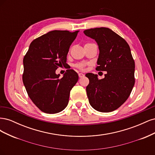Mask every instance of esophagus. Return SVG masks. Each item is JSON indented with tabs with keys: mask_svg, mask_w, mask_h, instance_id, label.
<instances>
[{
	"mask_svg": "<svg viewBox=\"0 0 155 155\" xmlns=\"http://www.w3.org/2000/svg\"><path fill=\"white\" fill-rule=\"evenodd\" d=\"M78 76H79V78H83L84 76H85V75H84V74H82V73H79V74H78Z\"/></svg>",
	"mask_w": 155,
	"mask_h": 155,
	"instance_id": "obj_1",
	"label": "esophagus"
}]
</instances>
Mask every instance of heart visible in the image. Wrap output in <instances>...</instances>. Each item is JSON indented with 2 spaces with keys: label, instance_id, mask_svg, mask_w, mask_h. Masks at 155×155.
<instances>
[{
  "label": "heart",
  "instance_id": "obj_1",
  "mask_svg": "<svg viewBox=\"0 0 155 155\" xmlns=\"http://www.w3.org/2000/svg\"><path fill=\"white\" fill-rule=\"evenodd\" d=\"M86 65H87V64L85 63H78L75 64L74 66L79 70H83L85 68Z\"/></svg>",
  "mask_w": 155,
  "mask_h": 155
}]
</instances>
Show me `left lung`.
<instances>
[{"label": "left lung", "instance_id": "1", "mask_svg": "<svg viewBox=\"0 0 155 155\" xmlns=\"http://www.w3.org/2000/svg\"><path fill=\"white\" fill-rule=\"evenodd\" d=\"M95 39L100 54L97 71H107L105 78L98 79L97 75L88 73L86 88L91 105L102 112L113 111L128 99L135 83V64L128 43L108 28H96L83 31Z\"/></svg>", "mask_w": 155, "mask_h": 155}]
</instances>
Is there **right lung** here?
Masks as SVG:
<instances>
[{
  "label": "right lung",
  "mask_w": 155,
  "mask_h": 155,
  "mask_svg": "<svg viewBox=\"0 0 155 155\" xmlns=\"http://www.w3.org/2000/svg\"><path fill=\"white\" fill-rule=\"evenodd\" d=\"M79 31L53 30L33 41L23 59L22 81L28 95L42 112L55 114L64 110L78 75L67 70L63 78L55 70L64 67L69 48Z\"/></svg>",
  "instance_id": "1"
}]
</instances>
